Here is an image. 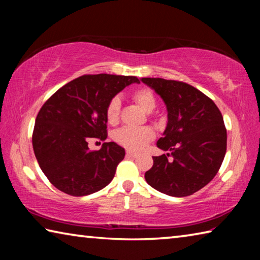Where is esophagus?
<instances>
[{
	"label": "esophagus",
	"mask_w": 260,
	"mask_h": 260,
	"mask_svg": "<svg viewBox=\"0 0 260 260\" xmlns=\"http://www.w3.org/2000/svg\"><path fill=\"white\" fill-rule=\"evenodd\" d=\"M126 156L127 157H129V158H136L139 156V153H136V152H133V151H126Z\"/></svg>",
	"instance_id": "34e87169"
}]
</instances>
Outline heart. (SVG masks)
I'll return each instance as SVG.
<instances>
[{
  "label": "heart",
  "instance_id": "heart-1",
  "mask_svg": "<svg viewBox=\"0 0 260 260\" xmlns=\"http://www.w3.org/2000/svg\"><path fill=\"white\" fill-rule=\"evenodd\" d=\"M132 98L136 104L148 113L152 112L157 107V99L155 94L149 88H140L132 94ZM120 99L114 96L107 105V120L109 124L116 125L120 118ZM155 138V132L150 127H142V128H133V127H122L114 134V139L118 143L129 150H140L147 143Z\"/></svg>",
  "mask_w": 260,
  "mask_h": 260
}]
</instances>
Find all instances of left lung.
I'll return each mask as SVG.
<instances>
[{"label":"left lung","instance_id":"8db88e82","mask_svg":"<svg viewBox=\"0 0 260 260\" xmlns=\"http://www.w3.org/2000/svg\"><path fill=\"white\" fill-rule=\"evenodd\" d=\"M164 101L167 121L157 147L169 151L152 157L144 174L152 188L174 197H186L205 187L225 158L227 131L222 114L210 98L186 82L142 78Z\"/></svg>","mask_w":260,"mask_h":260}]
</instances>
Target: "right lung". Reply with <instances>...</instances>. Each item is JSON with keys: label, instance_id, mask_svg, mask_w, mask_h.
Listing matches in <instances>:
<instances>
[{"label": "right lung", "instance_id": "right-lung-1", "mask_svg": "<svg viewBox=\"0 0 260 260\" xmlns=\"http://www.w3.org/2000/svg\"><path fill=\"white\" fill-rule=\"evenodd\" d=\"M136 77L85 74L52 94L39 111L33 150L51 184L68 195L86 196L107 187L124 159V148L104 142L89 150L90 139L108 138L107 105Z\"/></svg>", "mask_w": 260, "mask_h": 260}]
</instances>
